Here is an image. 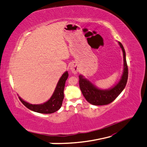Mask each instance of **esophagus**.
<instances>
[{
    "label": "esophagus",
    "instance_id": "1",
    "mask_svg": "<svg viewBox=\"0 0 147 147\" xmlns=\"http://www.w3.org/2000/svg\"><path fill=\"white\" fill-rule=\"evenodd\" d=\"M70 69H71V72H73V73H74V74L78 73V72L79 71L78 67V66L76 65V64H72V65H71V66Z\"/></svg>",
    "mask_w": 147,
    "mask_h": 147
}]
</instances>
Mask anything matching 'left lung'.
Wrapping results in <instances>:
<instances>
[{"mask_svg": "<svg viewBox=\"0 0 147 147\" xmlns=\"http://www.w3.org/2000/svg\"><path fill=\"white\" fill-rule=\"evenodd\" d=\"M123 56V72L118 84L108 90H100L92 85L82 76H79L81 91L88 102L95 106H104L113 102L125 88L128 80V66L125 58V51L121 43L119 42Z\"/></svg>", "mask_w": 147, "mask_h": 147, "instance_id": "left-lung-1", "label": "left lung"}]
</instances>
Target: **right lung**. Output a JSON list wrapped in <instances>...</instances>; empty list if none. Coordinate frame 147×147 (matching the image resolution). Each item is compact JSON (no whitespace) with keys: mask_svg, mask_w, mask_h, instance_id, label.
<instances>
[{"mask_svg":"<svg viewBox=\"0 0 147 147\" xmlns=\"http://www.w3.org/2000/svg\"><path fill=\"white\" fill-rule=\"evenodd\" d=\"M67 78H68V73L66 71L59 79L51 98L43 104L33 105L25 102L20 97H18V98L22 103L30 110L41 113V114H52L58 111L61 107L64 99V89H65V82Z\"/></svg>","mask_w":147,"mask_h":147,"instance_id":"obj_1","label":"right lung"}]
</instances>
